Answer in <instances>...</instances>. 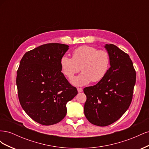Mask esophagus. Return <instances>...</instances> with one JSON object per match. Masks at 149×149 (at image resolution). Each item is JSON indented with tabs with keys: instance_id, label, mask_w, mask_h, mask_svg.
I'll use <instances>...</instances> for the list:
<instances>
[{
	"instance_id": "obj_1",
	"label": "esophagus",
	"mask_w": 149,
	"mask_h": 149,
	"mask_svg": "<svg viewBox=\"0 0 149 149\" xmlns=\"http://www.w3.org/2000/svg\"><path fill=\"white\" fill-rule=\"evenodd\" d=\"M77 90H78V93H81V92L83 91V89L81 88H78Z\"/></svg>"
}]
</instances>
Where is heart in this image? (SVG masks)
Masks as SVG:
<instances>
[{"mask_svg":"<svg viewBox=\"0 0 149 149\" xmlns=\"http://www.w3.org/2000/svg\"><path fill=\"white\" fill-rule=\"evenodd\" d=\"M72 56L71 58L63 55L61 58L60 63L62 73L69 79L79 71L81 67L83 73L71 79L73 85L82 86L91 81H100L109 68V53L104 49L83 45L74 49Z\"/></svg>","mask_w":149,"mask_h":149,"instance_id":"1","label":"heart"}]
</instances>
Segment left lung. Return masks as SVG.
<instances>
[{
    "mask_svg": "<svg viewBox=\"0 0 149 149\" xmlns=\"http://www.w3.org/2000/svg\"><path fill=\"white\" fill-rule=\"evenodd\" d=\"M109 53V69L102 80L84 88L86 118L91 124L109 125L123 116L131 103L136 73L128 54L113 44L104 46Z\"/></svg>",
    "mask_w": 149,
    "mask_h": 149,
    "instance_id": "obj_1",
    "label": "left lung"
}]
</instances>
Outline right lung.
Masks as SVG:
<instances>
[{"label":"right lung","mask_w":149,"mask_h":149,"mask_svg":"<svg viewBox=\"0 0 149 149\" xmlns=\"http://www.w3.org/2000/svg\"><path fill=\"white\" fill-rule=\"evenodd\" d=\"M69 46L44 44L25 53L16 83L21 106L37 123L50 125L63 119L66 103L78 94L61 73L60 59Z\"/></svg>","instance_id":"right-lung-1"}]
</instances>
